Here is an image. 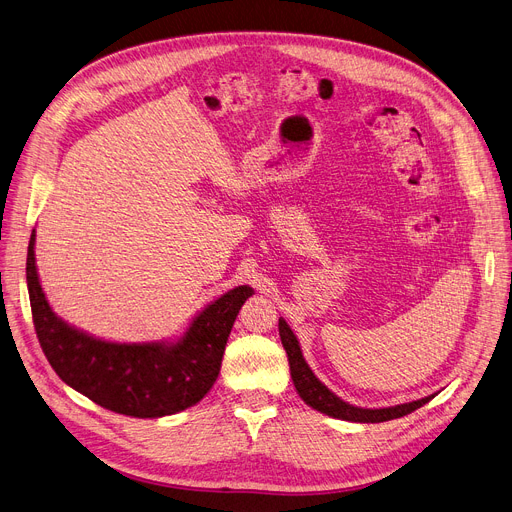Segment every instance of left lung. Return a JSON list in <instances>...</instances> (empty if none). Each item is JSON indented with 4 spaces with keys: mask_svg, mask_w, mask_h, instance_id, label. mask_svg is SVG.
Returning a JSON list of instances; mask_svg holds the SVG:
<instances>
[{
    "mask_svg": "<svg viewBox=\"0 0 512 512\" xmlns=\"http://www.w3.org/2000/svg\"><path fill=\"white\" fill-rule=\"evenodd\" d=\"M280 327V339L282 346L288 354V362H290V374L294 387L298 391V395L302 397V401L306 405H311L313 410L327 414L331 418H339V420H348V422H362V424H377V422H387V420H395L401 416H407L416 412L418 407H422L424 403H428L434 395L422 397L418 401H410V403H401L395 407H383V410H364V407H354L346 401L339 399L337 395H333L317 377L315 372L309 368V364L304 362L298 339L292 333V329L288 327V323L284 319H280L278 323Z\"/></svg>",
    "mask_w": 512,
    "mask_h": 512,
    "instance_id": "8db88e82",
    "label": "left lung"
}]
</instances>
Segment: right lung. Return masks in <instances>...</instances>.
Listing matches in <instances>:
<instances>
[{
  "label": "right lung",
  "instance_id": "add662e5",
  "mask_svg": "<svg viewBox=\"0 0 512 512\" xmlns=\"http://www.w3.org/2000/svg\"><path fill=\"white\" fill-rule=\"evenodd\" d=\"M26 284L39 344L63 383L105 410L131 418H162L203 399L220 374L234 319L253 288L238 286L206 306L177 344H113L90 337L53 311L34 265V230Z\"/></svg>",
  "mask_w": 512,
  "mask_h": 512
}]
</instances>
